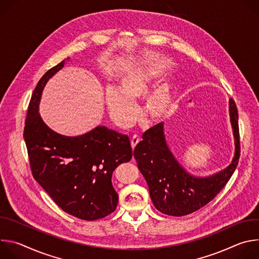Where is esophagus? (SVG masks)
<instances>
[{
	"mask_svg": "<svg viewBox=\"0 0 259 259\" xmlns=\"http://www.w3.org/2000/svg\"><path fill=\"white\" fill-rule=\"evenodd\" d=\"M139 141H140V138H139L137 135H134V136L131 138V146H132L133 150L135 149L136 145L138 144Z\"/></svg>",
	"mask_w": 259,
	"mask_h": 259,
	"instance_id": "esophagus-1",
	"label": "esophagus"
}]
</instances>
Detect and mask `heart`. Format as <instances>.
<instances>
[{"label":"heart","mask_w":259,"mask_h":259,"mask_svg":"<svg viewBox=\"0 0 259 259\" xmlns=\"http://www.w3.org/2000/svg\"><path fill=\"white\" fill-rule=\"evenodd\" d=\"M164 70L155 65H141L130 68L120 77L118 88L109 87L105 91V104L110 117L121 127L133 124L136 114V100L145 99L144 115L151 123L168 119L177 104V90L166 82L157 87Z\"/></svg>","instance_id":"b5f03b06"}]
</instances>
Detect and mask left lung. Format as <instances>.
I'll list each match as a JSON object with an SVG mask.
<instances>
[{
	"instance_id": "obj_1",
	"label": "left lung",
	"mask_w": 259,
	"mask_h": 259,
	"mask_svg": "<svg viewBox=\"0 0 259 259\" xmlns=\"http://www.w3.org/2000/svg\"><path fill=\"white\" fill-rule=\"evenodd\" d=\"M235 154L231 164L212 175L195 176L188 172L166 140L164 123L147 130L134 150L138 169L146 180L154 206L171 216L191 214L207 205L225 188L234 174L240 158L239 117L233 99L229 101Z\"/></svg>"
}]
</instances>
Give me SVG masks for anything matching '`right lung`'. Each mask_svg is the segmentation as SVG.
Returning a JSON list of instances; mask_svg holds the SVG:
<instances>
[{
    "label": "right lung",
    "instance_id": "right-lung-1",
    "mask_svg": "<svg viewBox=\"0 0 259 259\" xmlns=\"http://www.w3.org/2000/svg\"><path fill=\"white\" fill-rule=\"evenodd\" d=\"M64 64L62 60L49 69L34 88L23 138L36 182L64 212L96 220L117 208L119 197L112 176L120 164L131 160L132 147L127 135L105 126H96L82 135L65 136L46 125L39 113L42 93Z\"/></svg>",
    "mask_w": 259,
    "mask_h": 259
}]
</instances>
